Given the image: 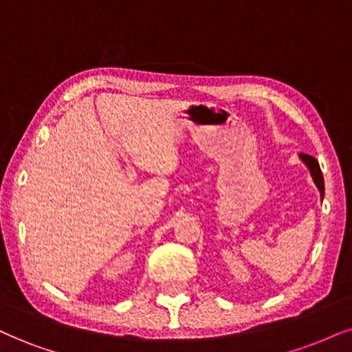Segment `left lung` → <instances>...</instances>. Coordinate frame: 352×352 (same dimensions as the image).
Wrapping results in <instances>:
<instances>
[{
  "instance_id": "8db88e82",
  "label": "left lung",
  "mask_w": 352,
  "mask_h": 352,
  "mask_svg": "<svg viewBox=\"0 0 352 352\" xmlns=\"http://www.w3.org/2000/svg\"><path fill=\"white\" fill-rule=\"evenodd\" d=\"M300 158L303 160V163L307 164V168L310 169V175L314 177L316 188H318L320 194H322V199L324 196V183H323V175H322V169H320V164L314 156L310 155H305V153H300Z\"/></svg>"
}]
</instances>
